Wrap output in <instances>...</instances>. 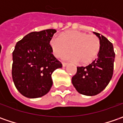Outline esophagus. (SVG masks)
Listing matches in <instances>:
<instances>
[{"instance_id":"esophagus-1","label":"esophagus","mask_w":123,"mask_h":123,"mask_svg":"<svg viewBox=\"0 0 123 123\" xmlns=\"http://www.w3.org/2000/svg\"><path fill=\"white\" fill-rule=\"evenodd\" d=\"M67 66V63H65V62H62V66L63 67H65Z\"/></svg>"}]
</instances>
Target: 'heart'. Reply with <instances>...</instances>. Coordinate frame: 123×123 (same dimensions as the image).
I'll return each instance as SVG.
<instances>
[{
    "instance_id": "1",
    "label": "heart",
    "mask_w": 123,
    "mask_h": 123,
    "mask_svg": "<svg viewBox=\"0 0 123 123\" xmlns=\"http://www.w3.org/2000/svg\"><path fill=\"white\" fill-rule=\"evenodd\" d=\"M50 44L55 57H60L70 52L68 58L82 65L92 63L98 54L101 42L96 35L76 30L65 32L60 37H54Z\"/></svg>"
}]
</instances>
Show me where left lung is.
<instances>
[{
  "instance_id": "left-lung-1",
  "label": "left lung",
  "mask_w": 123,
  "mask_h": 123,
  "mask_svg": "<svg viewBox=\"0 0 123 123\" xmlns=\"http://www.w3.org/2000/svg\"><path fill=\"white\" fill-rule=\"evenodd\" d=\"M101 42L98 57L86 67H77L72 83L77 91L83 95L94 96L102 92L111 80L115 53L113 44L105 37L94 32Z\"/></svg>"
}]
</instances>
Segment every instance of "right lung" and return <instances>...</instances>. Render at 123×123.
I'll return each mask as SVG.
<instances>
[{"label":"right lung","instance_id":"obj_1","mask_svg":"<svg viewBox=\"0 0 123 123\" xmlns=\"http://www.w3.org/2000/svg\"><path fill=\"white\" fill-rule=\"evenodd\" d=\"M55 29L34 31L16 44L13 52L12 79L23 96L35 98L49 92L53 85L51 75L62 64L52 54L50 45Z\"/></svg>","mask_w":123,"mask_h":123}]
</instances>
